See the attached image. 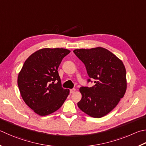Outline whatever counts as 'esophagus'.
<instances>
[{"mask_svg":"<svg viewBox=\"0 0 146 146\" xmlns=\"http://www.w3.org/2000/svg\"><path fill=\"white\" fill-rule=\"evenodd\" d=\"M75 89H70V93H73L75 91Z\"/></svg>","mask_w":146,"mask_h":146,"instance_id":"esophagus-1","label":"esophagus"}]
</instances>
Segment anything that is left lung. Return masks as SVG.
I'll return each mask as SVG.
<instances>
[{"label":"left lung","mask_w":146,"mask_h":146,"mask_svg":"<svg viewBox=\"0 0 146 146\" xmlns=\"http://www.w3.org/2000/svg\"><path fill=\"white\" fill-rule=\"evenodd\" d=\"M86 66L94 86L81 87L82 99L79 108L92 117L100 118L111 112L126 90V69L123 62L114 54L102 47L73 50ZM89 78L87 82H92Z\"/></svg>","instance_id":"1"}]
</instances>
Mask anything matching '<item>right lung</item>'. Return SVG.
<instances>
[{"label":"right lung","mask_w":146,"mask_h":146,"mask_svg":"<svg viewBox=\"0 0 146 146\" xmlns=\"http://www.w3.org/2000/svg\"><path fill=\"white\" fill-rule=\"evenodd\" d=\"M70 53L64 48H43L29 56L18 76L21 96L37 114L44 116L61 107L70 94L63 89L58 68Z\"/></svg>","instance_id":"right-lung-1"}]
</instances>
